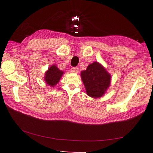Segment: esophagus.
Masks as SVG:
<instances>
[{"label": "esophagus", "mask_w": 153, "mask_h": 153, "mask_svg": "<svg viewBox=\"0 0 153 153\" xmlns=\"http://www.w3.org/2000/svg\"><path fill=\"white\" fill-rule=\"evenodd\" d=\"M71 72L72 73H78L79 72V70L77 68H71Z\"/></svg>", "instance_id": "1"}]
</instances>
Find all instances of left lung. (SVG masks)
Returning <instances> with one entry per match:
<instances>
[{"label":"left lung","mask_w":153,"mask_h":153,"mask_svg":"<svg viewBox=\"0 0 153 153\" xmlns=\"http://www.w3.org/2000/svg\"><path fill=\"white\" fill-rule=\"evenodd\" d=\"M87 95L93 98L101 97L111 83V75L101 64L94 62L81 72Z\"/></svg>","instance_id":"1"}]
</instances>
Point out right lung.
I'll use <instances>...</instances> for the list:
<instances>
[{
	"mask_svg": "<svg viewBox=\"0 0 153 153\" xmlns=\"http://www.w3.org/2000/svg\"><path fill=\"white\" fill-rule=\"evenodd\" d=\"M63 73L64 72L62 71L58 70L56 65H53L45 72V81L50 86L53 87L59 82Z\"/></svg>",
	"mask_w": 153,
	"mask_h": 153,
	"instance_id": "obj_1",
	"label": "right lung"
}]
</instances>
